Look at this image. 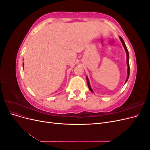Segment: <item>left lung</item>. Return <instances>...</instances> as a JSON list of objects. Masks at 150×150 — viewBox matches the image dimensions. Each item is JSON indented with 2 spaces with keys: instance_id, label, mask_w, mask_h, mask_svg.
<instances>
[{
  "instance_id": "obj_1",
  "label": "left lung",
  "mask_w": 150,
  "mask_h": 150,
  "mask_svg": "<svg viewBox=\"0 0 150 150\" xmlns=\"http://www.w3.org/2000/svg\"><path fill=\"white\" fill-rule=\"evenodd\" d=\"M120 40H121V42H122V45H123V46H124V47H125V51H126V55H127V64H128V76H127V79H126V82H125V83H126V81H128V78H129V53H128V49H127V47H126V45H125V42H124V40H123V39H122V38H121V37H120ZM86 79H87V83H88V88H89V90L91 91V92H93V91L92 90L91 88V86H90V84H89V81H88V78H87V77H86Z\"/></svg>"
}]
</instances>
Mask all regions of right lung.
I'll return each mask as SVG.
<instances>
[{"instance_id": "add662e5", "label": "right lung", "mask_w": 150, "mask_h": 150, "mask_svg": "<svg viewBox=\"0 0 150 150\" xmlns=\"http://www.w3.org/2000/svg\"><path fill=\"white\" fill-rule=\"evenodd\" d=\"M23 66H24V64H23Z\"/></svg>"}]
</instances>
